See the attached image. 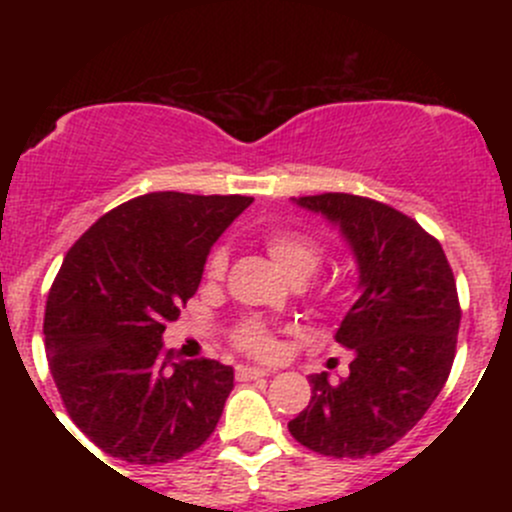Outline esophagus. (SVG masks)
Here are the masks:
<instances>
[{
  "label": "esophagus",
  "instance_id": "1",
  "mask_svg": "<svg viewBox=\"0 0 512 512\" xmlns=\"http://www.w3.org/2000/svg\"><path fill=\"white\" fill-rule=\"evenodd\" d=\"M235 376L237 381H252V379H262V376H270V371L260 369V366H237Z\"/></svg>",
  "mask_w": 512,
  "mask_h": 512
}]
</instances>
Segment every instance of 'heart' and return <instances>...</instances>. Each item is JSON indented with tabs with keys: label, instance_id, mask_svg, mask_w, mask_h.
<instances>
[{
	"label": "heart",
	"instance_id": "heart-1",
	"mask_svg": "<svg viewBox=\"0 0 512 512\" xmlns=\"http://www.w3.org/2000/svg\"><path fill=\"white\" fill-rule=\"evenodd\" d=\"M265 247L272 260L277 262V267L285 272L294 285H302L307 277H312L324 260L322 245L314 237H309L307 232L299 230H285V227L282 230H270L265 235ZM225 267L227 247L218 245L208 255V262H205V277L213 282L223 280ZM232 342L242 352L262 356V359L277 354L275 334L260 319H245V322L237 324L235 332H232Z\"/></svg>",
	"mask_w": 512,
	"mask_h": 512
}]
</instances>
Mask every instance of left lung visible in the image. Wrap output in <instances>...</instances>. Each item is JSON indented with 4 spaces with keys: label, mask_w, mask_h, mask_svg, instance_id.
<instances>
[{
    "label": "left lung",
    "mask_w": 512,
    "mask_h": 512,
    "mask_svg": "<svg viewBox=\"0 0 512 512\" xmlns=\"http://www.w3.org/2000/svg\"><path fill=\"white\" fill-rule=\"evenodd\" d=\"M294 203L339 227L359 267V297L334 334L354 352L349 376H309L312 399L289 433L322 456H376L421 421L451 374L461 327L453 270L441 242L391 205L349 193Z\"/></svg>",
    "instance_id": "1"
}]
</instances>
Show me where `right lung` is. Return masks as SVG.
<instances>
[{
	"label": "right lung",
	"mask_w": 512,
	"mask_h": 512,
	"mask_svg": "<svg viewBox=\"0 0 512 512\" xmlns=\"http://www.w3.org/2000/svg\"><path fill=\"white\" fill-rule=\"evenodd\" d=\"M247 195L148 193L98 218L66 252L44 312L46 359L71 421L113 458L156 466L203 446L232 366L178 359L165 324Z\"/></svg>",
	"instance_id": "right-lung-1"
}]
</instances>
